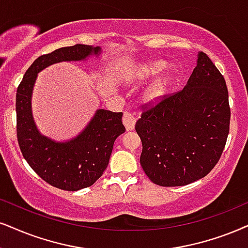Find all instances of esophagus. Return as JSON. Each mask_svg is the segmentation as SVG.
Returning <instances> with one entry per match:
<instances>
[{
	"instance_id": "esophagus-1",
	"label": "esophagus",
	"mask_w": 248,
	"mask_h": 248,
	"mask_svg": "<svg viewBox=\"0 0 248 248\" xmlns=\"http://www.w3.org/2000/svg\"><path fill=\"white\" fill-rule=\"evenodd\" d=\"M122 121H124V124L127 130H133L135 124H136V117L133 113H129V112H124Z\"/></svg>"
}]
</instances>
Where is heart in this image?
I'll return each mask as SVG.
<instances>
[{"label":"heart","mask_w":248,"mask_h":248,"mask_svg":"<svg viewBox=\"0 0 248 248\" xmlns=\"http://www.w3.org/2000/svg\"><path fill=\"white\" fill-rule=\"evenodd\" d=\"M166 67L164 62H146L142 64L137 65L131 71L130 78L131 80H146L153 75L159 74ZM168 80L166 78H158L153 82L150 84L145 89L144 93V98L146 101H155V99L160 98L167 90Z\"/></svg>","instance_id":"1"}]
</instances>
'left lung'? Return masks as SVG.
I'll list each match as a JSON object with an SVG mask.
<instances>
[{"label":"left lung","instance_id":"8db88e82","mask_svg":"<svg viewBox=\"0 0 248 248\" xmlns=\"http://www.w3.org/2000/svg\"><path fill=\"white\" fill-rule=\"evenodd\" d=\"M137 120L140 166L160 186H182L205 177L220 160L230 126L225 80L205 52L186 86L144 106Z\"/></svg>","mask_w":248,"mask_h":248}]
</instances>
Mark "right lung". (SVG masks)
I'll use <instances>...</instances> for the list:
<instances>
[{
	"instance_id": "right-lung-1",
	"label": "right lung",
	"mask_w": 248,
	"mask_h": 248,
	"mask_svg": "<svg viewBox=\"0 0 248 248\" xmlns=\"http://www.w3.org/2000/svg\"><path fill=\"white\" fill-rule=\"evenodd\" d=\"M101 54L99 46L75 45L42 55L26 71L16 95L17 139L25 160L52 186L78 191L93 186L108 167L114 140L126 131L122 112L97 109L77 137L56 142L39 131L32 114V93L37 73L61 62L84 61Z\"/></svg>"
}]
</instances>
